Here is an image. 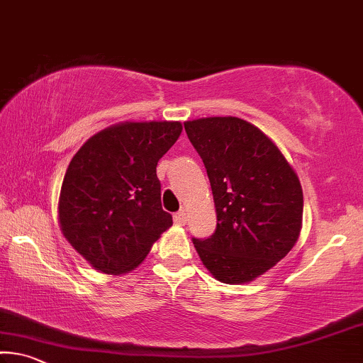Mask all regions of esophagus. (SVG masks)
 Segmentation results:
<instances>
[{
    "mask_svg": "<svg viewBox=\"0 0 363 363\" xmlns=\"http://www.w3.org/2000/svg\"><path fill=\"white\" fill-rule=\"evenodd\" d=\"M174 223H176V224H179V226H184V224L187 223V213L184 211V210L177 211L176 215H174Z\"/></svg>",
    "mask_w": 363,
    "mask_h": 363,
    "instance_id": "obj_1",
    "label": "esophagus"
}]
</instances>
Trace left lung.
<instances>
[{"label":"left lung","instance_id":"left-lung-1","mask_svg":"<svg viewBox=\"0 0 363 363\" xmlns=\"http://www.w3.org/2000/svg\"><path fill=\"white\" fill-rule=\"evenodd\" d=\"M208 174L216 229L192 239L213 278L244 284L289 254L302 229L303 194L289 161L257 125L234 116L184 123Z\"/></svg>","mask_w":363,"mask_h":363}]
</instances>
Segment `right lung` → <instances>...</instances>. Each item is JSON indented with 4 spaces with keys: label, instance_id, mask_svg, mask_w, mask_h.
<instances>
[{
    "label": "right lung",
    "instance_id": "right-lung-1",
    "mask_svg": "<svg viewBox=\"0 0 363 363\" xmlns=\"http://www.w3.org/2000/svg\"><path fill=\"white\" fill-rule=\"evenodd\" d=\"M181 132L179 121H124L96 132L72 157L57 223L91 268L132 272L172 226V216L161 208L157 164Z\"/></svg>",
    "mask_w": 363,
    "mask_h": 363
}]
</instances>
